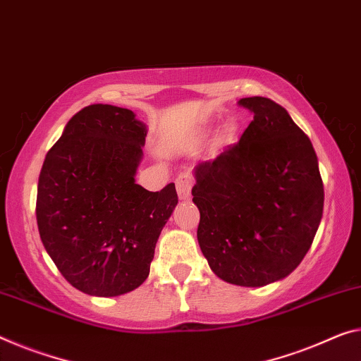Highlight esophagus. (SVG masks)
<instances>
[{
  "mask_svg": "<svg viewBox=\"0 0 361 361\" xmlns=\"http://www.w3.org/2000/svg\"><path fill=\"white\" fill-rule=\"evenodd\" d=\"M193 185V177L188 173H182L176 177V188H177V195H179L180 200H187L190 197V190Z\"/></svg>",
  "mask_w": 361,
  "mask_h": 361,
  "instance_id": "1",
  "label": "esophagus"
}]
</instances>
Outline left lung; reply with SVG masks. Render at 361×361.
Segmentation results:
<instances>
[{"instance_id":"1","label":"left lung","mask_w":361,"mask_h":361,"mask_svg":"<svg viewBox=\"0 0 361 361\" xmlns=\"http://www.w3.org/2000/svg\"><path fill=\"white\" fill-rule=\"evenodd\" d=\"M253 121L234 147L195 168L197 238L209 268L229 284L284 279L312 247L324 187L310 138L264 97L242 98Z\"/></svg>"}]
</instances>
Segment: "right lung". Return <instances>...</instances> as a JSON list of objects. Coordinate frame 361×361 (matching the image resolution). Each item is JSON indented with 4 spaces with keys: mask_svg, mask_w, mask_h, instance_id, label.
I'll return each instance as SVG.
<instances>
[{
    "mask_svg": "<svg viewBox=\"0 0 361 361\" xmlns=\"http://www.w3.org/2000/svg\"><path fill=\"white\" fill-rule=\"evenodd\" d=\"M147 127L130 109L90 104L74 114L38 177L43 247L72 287L95 297L137 289L177 204L174 184H135Z\"/></svg>",
    "mask_w": 361,
    "mask_h": 361,
    "instance_id": "add662e5",
    "label": "right lung"
}]
</instances>
